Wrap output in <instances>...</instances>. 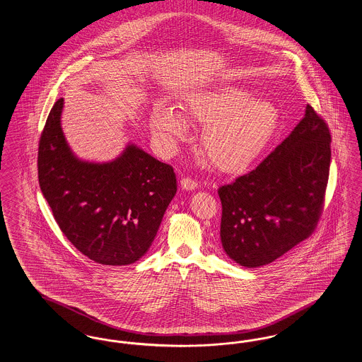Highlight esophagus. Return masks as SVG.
<instances>
[{
  "label": "esophagus",
  "mask_w": 362,
  "mask_h": 362,
  "mask_svg": "<svg viewBox=\"0 0 362 362\" xmlns=\"http://www.w3.org/2000/svg\"><path fill=\"white\" fill-rule=\"evenodd\" d=\"M180 187L183 189H187V191H192V189L198 187V183H197V180H194L191 177H183L180 180Z\"/></svg>",
  "instance_id": "obj_1"
}]
</instances>
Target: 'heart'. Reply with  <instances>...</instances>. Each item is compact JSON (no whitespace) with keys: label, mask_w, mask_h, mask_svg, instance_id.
Masks as SVG:
<instances>
[{"label":"heart","mask_w":362,"mask_h":362,"mask_svg":"<svg viewBox=\"0 0 362 362\" xmlns=\"http://www.w3.org/2000/svg\"><path fill=\"white\" fill-rule=\"evenodd\" d=\"M188 118L204 127L203 151L222 171L246 170L274 137L279 125L275 103L252 100L250 93L237 86H218L185 102ZM151 129L164 149L186 137L187 125L170 106H156L149 117Z\"/></svg>","instance_id":"heart-1"}]
</instances>
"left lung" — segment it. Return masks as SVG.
Returning a JSON list of instances; mask_svg holds the SVG:
<instances>
[{
  "label": "left lung",
  "instance_id": "obj_1",
  "mask_svg": "<svg viewBox=\"0 0 362 362\" xmlns=\"http://www.w3.org/2000/svg\"><path fill=\"white\" fill-rule=\"evenodd\" d=\"M332 136L307 105L288 137L250 173L222 186L221 243L246 268L269 264L318 223L329 180Z\"/></svg>",
  "mask_w": 362,
  "mask_h": 362
}]
</instances>
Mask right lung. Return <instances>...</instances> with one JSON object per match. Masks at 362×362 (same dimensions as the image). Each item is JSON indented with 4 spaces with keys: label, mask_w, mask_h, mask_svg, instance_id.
I'll return each instance as SVG.
<instances>
[{
    "label": "right lung",
    "mask_w": 362,
    "mask_h": 362,
    "mask_svg": "<svg viewBox=\"0 0 362 362\" xmlns=\"http://www.w3.org/2000/svg\"><path fill=\"white\" fill-rule=\"evenodd\" d=\"M62 109L59 98L39 141L44 198L60 230L90 260L136 262L152 245L176 194L174 168L134 144L109 163L78 159L60 127Z\"/></svg>",
    "instance_id": "1"
}]
</instances>
